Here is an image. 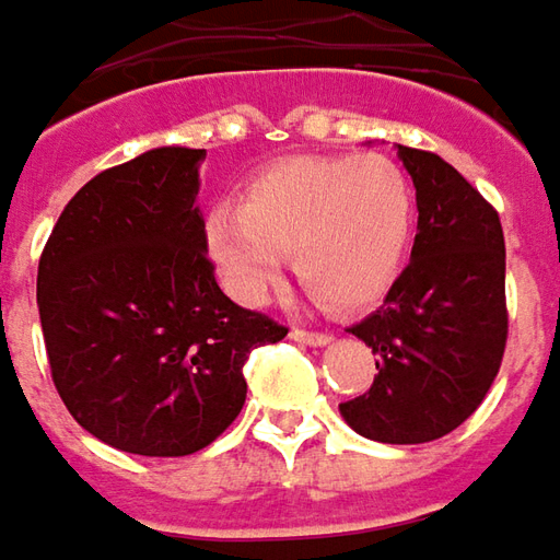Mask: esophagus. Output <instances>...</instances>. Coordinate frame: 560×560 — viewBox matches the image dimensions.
<instances>
[{"instance_id": "1", "label": "esophagus", "mask_w": 560, "mask_h": 560, "mask_svg": "<svg viewBox=\"0 0 560 560\" xmlns=\"http://www.w3.org/2000/svg\"><path fill=\"white\" fill-rule=\"evenodd\" d=\"M291 337H294L296 343H306V346H328L330 340H334L328 330H310V328H294L291 330Z\"/></svg>"}]
</instances>
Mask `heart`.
I'll return each mask as SVG.
<instances>
[{
	"mask_svg": "<svg viewBox=\"0 0 560 560\" xmlns=\"http://www.w3.org/2000/svg\"><path fill=\"white\" fill-rule=\"evenodd\" d=\"M413 186L380 152L281 162L245 189L238 208L205 220V248L242 303H260L284 254L330 310H361L389 291L413 235Z\"/></svg>",
	"mask_w": 560,
	"mask_h": 560,
	"instance_id": "heart-1",
	"label": "heart"
}]
</instances>
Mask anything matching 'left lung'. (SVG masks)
<instances>
[{"label":"left lung","instance_id":"left-lung-1","mask_svg":"<svg viewBox=\"0 0 560 560\" xmlns=\"http://www.w3.org/2000/svg\"><path fill=\"white\" fill-rule=\"evenodd\" d=\"M398 155L417 186V238L383 306L349 328L380 374L340 413L364 439L423 444L466 423L503 364L505 242L497 208L454 165Z\"/></svg>","mask_w":560,"mask_h":560}]
</instances>
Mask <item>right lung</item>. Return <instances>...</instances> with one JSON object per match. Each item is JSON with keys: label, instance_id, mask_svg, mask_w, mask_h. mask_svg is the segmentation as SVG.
<instances>
[{"label": "right lung", "instance_id": "1", "mask_svg": "<svg viewBox=\"0 0 560 560\" xmlns=\"http://www.w3.org/2000/svg\"><path fill=\"white\" fill-rule=\"evenodd\" d=\"M205 150L101 171L45 242L42 337L72 420L125 454L208 447L245 405L242 364L284 325L220 291L196 208Z\"/></svg>", "mask_w": 560, "mask_h": 560}]
</instances>
